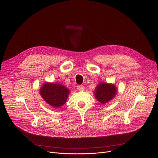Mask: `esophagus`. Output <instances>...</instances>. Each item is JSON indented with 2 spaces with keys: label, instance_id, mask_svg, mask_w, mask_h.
I'll use <instances>...</instances> for the list:
<instances>
[{
  "label": "esophagus",
  "instance_id": "esophagus-1",
  "mask_svg": "<svg viewBox=\"0 0 158 158\" xmlns=\"http://www.w3.org/2000/svg\"><path fill=\"white\" fill-rule=\"evenodd\" d=\"M77 89L79 91H84V89H85V87H84L83 85H79L77 86Z\"/></svg>",
  "mask_w": 158,
  "mask_h": 158
}]
</instances>
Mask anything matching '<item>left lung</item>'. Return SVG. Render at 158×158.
<instances>
[{"label": "left lung", "instance_id": "8db88e82", "mask_svg": "<svg viewBox=\"0 0 158 158\" xmlns=\"http://www.w3.org/2000/svg\"><path fill=\"white\" fill-rule=\"evenodd\" d=\"M117 92V88L114 84L102 82L97 85L94 95L99 102L105 104L114 98Z\"/></svg>", "mask_w": 158, "mask_h": 158}]
</instances>
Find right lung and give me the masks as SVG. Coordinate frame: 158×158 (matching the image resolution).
Here are the masks:
<instances>
[{
	"mask_svg": "<svg viewBox=\"0 0 158 158\" xmlns=\"http://www.w3.org/2000/svg\"><path fill=\"white\" fill-rule=\"evenodd\" d=\"M40 94L49 106L60 108L66 103L69 90L60 84L46 82L41 87Z\"/></svg>",
	"mask_w": 158,
	"mask_h": 158,
	"instance_id": "add662e5",
	"label": "right lung"
}]
</instances>
